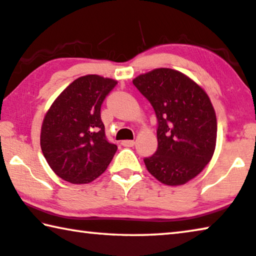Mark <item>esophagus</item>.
Wrapping results in <instances>:
<instances>
[{"label": "esophagus", "mask_w": 256, "mask_h": 256, "mask_svg": "<svg viewBox=\"0 0 256 256\" xmlns=\"http://www.w3.org/2000/svg\"><path fill=\"white\" fill-rule=\"evenodd\" d=\"M121 144L124 145V146H127V148H132L135 145V142L134 140H122L121 142Z\"/></svg>", "instance_id": "34e87169"}]
</instances>
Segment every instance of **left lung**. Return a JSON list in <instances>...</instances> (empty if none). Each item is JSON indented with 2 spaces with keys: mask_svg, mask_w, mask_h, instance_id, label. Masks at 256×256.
Here are the masks:
<instances>
[{
  "mask_svg": "<svg viewBox=\"0 0 256 256\" xmlns=\"http://www.w3.org/2000/svg\"><path fill=\"white\" fill-rule=\"evenodd\" d=\"M132 84L150 102L158 120V148L144 159L150 174L166 186L196 178L214 154L218 122L210 97L186 74L156 68Z\"/></svg>",
  "mask_w": 256,
  "mask_h": 256,
  "instance_id": "8db88e82",
  "label": "left lung"
}]
</instances>
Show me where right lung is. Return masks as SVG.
Here are the masks:
<instances>
[{"instance_id": "add662e5", "label": "right lung", "mask_w": 256, "mask_h": 256, "mask_svg": "<svg viewBox=\"0 0 256 256\" xmlns=\"http://www.w3.org/2000/svg\"><path fill=\"white\" fill-rule=\"evenodd\" d=\"M116 84L96 74L81 76L50 106L41 128V150L60 178L90 183L111 162L118 146L106 140L100 108Z\"/></svg>"}]
</instances>
